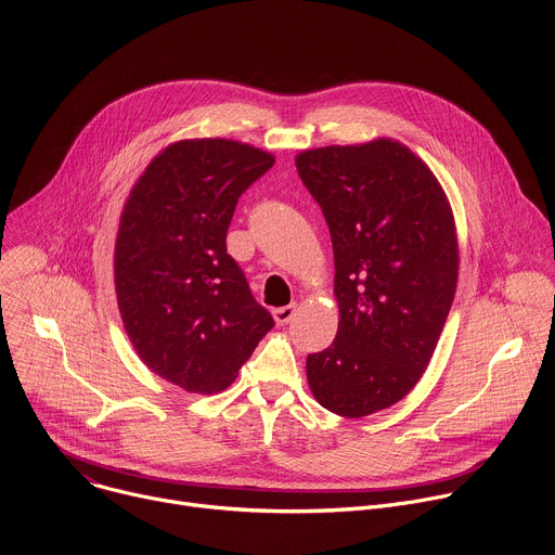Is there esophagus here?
I'll return each mask as SVG.
<instances>
[{
	"label": "esophagus",
	"mask_w": 555,
	"mask_h": 555,
	"mask_svg": "<svg viewBox=\"0 0 555 555\" xmlns=\"http://www.w3.org/2000/svg\"><path fill=\"white\" fill-rule=\"evenodd\" d=\"M272 313H274V321H276V325H287V323H292V319L296 315V305L279 307V309H274Z\"/></svg>",
	"instance_id": "obj_1"
}]
</instances>
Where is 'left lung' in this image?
<instances>
[{
    "label": "left lung",
    "instance_id": "left-lung-1",
    "mask_svg": "<svg viewBox=\"0 0 555 555\" xmlns=\"http://www.w3.org/2000/svg\"><path fill=\"white\" fill-rule=\"evenodd\" d=\"M334 246L336 340L307 356L321 406L366 417L400 402L424 375L450 313L459 246L448 197L398 140L332 144L296 155Z\"/></svg>",
    "mask_w": 555,
    "mask_h": 555
}]
</instances>
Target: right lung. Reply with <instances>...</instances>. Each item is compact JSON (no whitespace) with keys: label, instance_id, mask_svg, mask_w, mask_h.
Wrapping results in <instances>:
<instances>
[{"label":"right lung","instance_id":"right-lung-1","mask_svg":"<svg viewBox=\"0 0 555 555\" xmlns=\"http://www.w3.org/2000/svg\"><path fill=\"white\" fill-rule=\"evenodd\" d=\"M272 165L274 155L246 142L180 140L125 202L114 255L125 332L155 375L189 392L230 386L274 327L225 253L236 202Z\"/></svg>","mask_w":555,"mask_h":555}]
</instances>
